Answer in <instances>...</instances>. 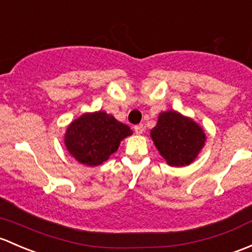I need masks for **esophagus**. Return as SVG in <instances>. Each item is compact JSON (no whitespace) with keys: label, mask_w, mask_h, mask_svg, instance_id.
<instances>
[{"label":"esophagus","mask_w":252,"mask_h":252,"mask_svg":"<svg viewBox=\"0 0 252 252\" xmlns=\"http://www.w3.org/2000/svg\"><path fill=\"white\" fill-rule=\"evenodd\" d=\"M134 128V132H136L137 134H141V133H143L144 132V126L142 125V124H139V125H136L133 127Z\"/></svg>","instance_id":"obj_1"}]
</instances>
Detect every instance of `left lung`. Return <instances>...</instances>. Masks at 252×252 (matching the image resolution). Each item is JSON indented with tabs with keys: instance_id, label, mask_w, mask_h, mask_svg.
Here are the masks:
<instances>
[{
	"instance_id": "obj_1",
	"label": "left lung",
	"mask_w": 252,
	"mask_h": 252,
	"mask_svg": "<svg viewBox=\"0 0 252 252\" xmlns=\"http://www.w3.org/2000/svg\"><path fill=\"white\" fill-rule=\"evenodd\" d=\"M150 136L167 164L177 167L190 164L205 144L203 128L172 110L160 114Z\"/></svg>"
}]
</instances>
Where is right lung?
I'll list each match as a JSON object with an SVG mask.
<instances>
[{
    "instance_id": "add662e5",
    "label": "right lung",
    "mask_w": 252,
    "mask_h": 252,
    "mask_svg": "<svg viewBox=\"0 0 252 252\" xmlns=\"http://www.w3.org/2000/svg\"><path fill=\"white\" fill-rule=\"evenodd\" d=\"M129 134L132 131L128 126L104 111H97L85 114L70 124L65 145L80 164L97 166L108 160Z\"/></svg>"
}]
</instances>
